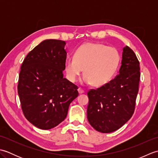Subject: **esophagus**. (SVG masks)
<instances>
[{"mask_svg": "<svg viewBox=\"0 0 158 158\" xmlns=\"http://www.w3.org/2000/svg\"><path fill=\"white\" fill-rule=\"evenodd\" d=\"M78 91H79V94H83V92H84V90H83L82 88H79V89H78Z\"/></svg>", "mask_w": 158, "mask_h": 158, "instance_id": "34e87169", "label": "esophagus"}]
</instances>
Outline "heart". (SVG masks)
Segmentation results:
<instances>
[{
    "mask_svg": "<svg viewBox=\"0 0 158 158\" xmlns=\"http://www.w3.org/2000/svg\"><path fill=\"white\" fill-rule=\"evenodd\" d=\"M117 49L102 43H88L80 46L73 56L65 61L66 77L75 83L83 69V81L101 86L108 83L115 75L119 64Z\"/></svg>",
    "mask_w": 158,
    "mask_h": 158,
    "instance_id": "1",
    "label": "heart"
}]
</instances>
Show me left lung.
Instances as JSON below:
<instances>
[{"label":"left lung","instance_id":"1","mask_svg":"<svg viewBox=\"0 0 158 158\" xmlns=\"http://www.w3.org/2000/svg\"><path fill=\"white\" fill-rule=\"evenodd\" d=\"M139 64L133 50L125 47L119 75L100 88L88 92V119L98 132H114L132 117L139 92Z\"/></svg>","mask_w":158,"mask_h":158}]
</instances>
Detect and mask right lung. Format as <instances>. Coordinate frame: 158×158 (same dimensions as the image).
<instances>
[{"mask_svg":"<svg viewBox=\"0 0 158 158\" xmlns=\"http://www.w3.org/2000/svg\"><path fill=\"white\" fill-rule=\"evenodd\" d=\"M65 42L45 40L26 56L18 85L22 112L35 126L49 130L64 120L78 87L63 77Z\"/></svg>","mask_w":158,"mask_h":158,"instance_id":"obj_1","label":"right lung"}]
</instances>
